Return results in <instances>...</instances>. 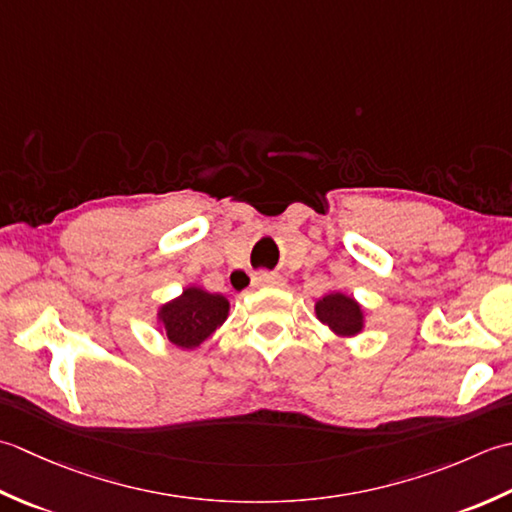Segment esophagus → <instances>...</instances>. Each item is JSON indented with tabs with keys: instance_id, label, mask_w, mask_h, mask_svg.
Listing matches in <instances>:
<instances>
[{
	"instance_id": "34e87169",
	"label": "esophagus",
	"mask_w": 512,
	"mask_h": 512,
	"mask_svg": "<svg viewBox=\"0 0 512 512\" xmlns=\"http://www.w3.org/2000/svg\"><path fill=\"white\" fill-rule=\"evenodd\" d=\"M283 285V278L278 274H267V271H260L252 278V287H280Z\"/></svg>"
}]
</instances>
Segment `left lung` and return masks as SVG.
I'll list each match as a JSON object with an SVG mask.
<instances>
[{
    "instance_id": "8db88e82",
    "label": "left lung",
    "mask_w": 512,
    "mask_h": 512,
    "mask_svg": "<svg viewBox=\"0 0 512 512\" xmlns=\"http://www.w3.org/2000/svg\"><path fill=\"white\" fill-rule=\"evenodd\" d=\"M316 316L322 325H327L340 338L358 336L364 327V311L358 300L340 294V291L322 296L316 302Z\"/></svg>"
}]
</instances>
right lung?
Segmentation results:
<instances>
[{"label": "right lung", "instance_id": "right-lung-1", "mask_svg": "<svg viewBox=\"0 0 512 512\" xmlns=\"http://www.w3.org/2000/svg\"><path fill=\"white\" fill-rule=\"evenodd\" d=\"M229 314V300L210 294L201 287H187L159 309V322L165 336L181 349H196L223 325Z\"/></svg>", "mask_w": 512, "mask_h": 512}]
</instances>
